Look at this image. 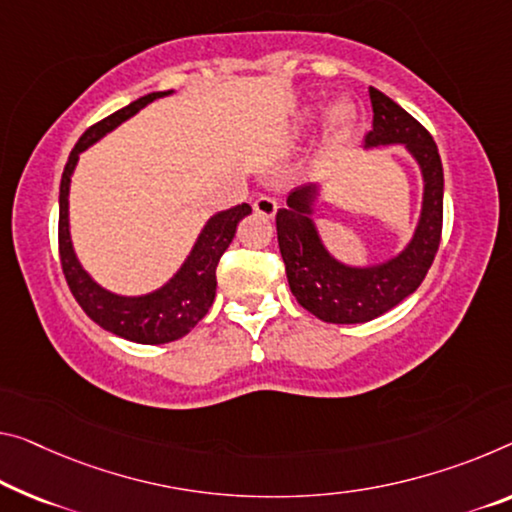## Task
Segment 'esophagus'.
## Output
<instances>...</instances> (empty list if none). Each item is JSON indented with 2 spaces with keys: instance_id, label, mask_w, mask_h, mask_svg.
Returning <instances> with one entry per match:
<instances>
[{
  "instance_id": "obj_1",
  "label": "esophagus",
  "mask_w": 512,
  "mask_h": 512,
  "mask_svg": "<svg viewBox=\"0 0 512 512\" xmlns=\"http://www.w3.org/2000/svg\"><path fill=\"white\" fill-rule=\"evenodd\" d=\"M277 208H279V203L274 201L272 196H258V199L254 201V210L258 212V215L267 217V219L274 217V212H277Z\"/></svg>"
}]
</instances>
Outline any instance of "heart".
Listing matches in <instances>:
<instances>
[{"label":"heart","instance_id":"b5f03b06","mask_svg":"<svg viewBox=\"0 0 512 512\" xmlns=\"http://www.w3.org/2000/svg\"><path fill=\"white\" fill-rule=\"evenodd\" d=\"M352 119H355V112H352L350 105H338L334 109V123L338 130H345L348 125L352 123Z\"/></svg>","mask_w":512,"mask_h":512}]
</instances>
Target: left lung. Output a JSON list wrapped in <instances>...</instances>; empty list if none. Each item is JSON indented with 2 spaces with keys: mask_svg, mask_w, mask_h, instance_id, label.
I'll list each match as a JSON object with an SVG mask.
<instances>
[{
  "mask_svg": "<svg viewBox=\"0 0 512 512\" xmlns=\"http://www.w3.org/2000/svg\"><path fill=\"white\" fill-rule=\"evenodd\" d=\"M373 128L366 146L405 144L419 160L426 180L419 229L403 254L393 261L357 270L334 261L309 219L313 187L288 196V208L277 212V238L295 300L313 316L334 325L375 320L412 295L435 261L444 222V169L435 139L423 125L382 91L368 89Z\"/></svg>",
  "mask_w": 512,
  "mask_h": 512,
  "instance_id": "1",
  "label": "left lung"
}]
</instances>
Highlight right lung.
I'll return each mask as SVG.
<instances>
[{
	"mask_svg": "<svg viewBox=\"0 0 512 512\" xmlns=\"http://www.w3.org/2000/svg\"><path fill=\"white\" fill-rule=\"evenodd\" d=\"M167 93L169 91L148 93V96L130 102L128 107L109 114L107 119L98 121L96 125H91L77 139L73 151H70L59 187V258L70 293L75 295L77 304L82 306L86 316L93 322H98L102 329L144 345L178 341V338H183L196 322L206 316L212 302H215V272L219 258H222L224 251L233 242L240 219L251 212L249 203H242V206L217 212L215 217H210L206 229H203L199 240H196L190 258L180 267V272L167 286L155 290L151 295L119 297L107 293V290L96 286L89 274L82 270V265L77 263L68 233V185L70 174H73L77 164V157H80L84 148H89L93 141L105 135V132L116 128L125 119H130L132 114H137L148 102L167 96Z\"/></svg>",
	"mask_w": 512,
	"mask_h": 512,
	"instance_id": "obj_1",
	"label": "right lung"
}]
</instances>
